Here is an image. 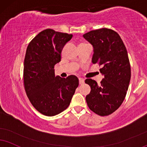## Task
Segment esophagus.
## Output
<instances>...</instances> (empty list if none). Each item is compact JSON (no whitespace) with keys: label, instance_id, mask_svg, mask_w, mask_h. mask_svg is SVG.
Masks as SVG:
<instances>
[{"label":"esophagus","instance_id":"obj_1","mask_svg":"<svg viewBox=\"0 0 147 147\" xmlns=\"http://www.w3.org/2000/svg\"><path fill=\"white\" fill-rule=\"evenodd\" d=\"M84 82V80L83 79V78H79V83H80V84H82Z\"/></svg>","mask_w":147,"mask_h":147}]
</instances>
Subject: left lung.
I'll list each match as a JSON object with an SVG mask.
<instances>
[{
	"label": "left lung",
	"instance_id": "left-lung-1",
	"mask_svg": "<svg viewBox=\"0 0 147 147\" xmlns=\"http://www.w3.org/2000/svg\"><path fill=\"white\" fill-rule=\"evenodd\" d=\"M83 37L93 46L92 63L102 66L99 71L104 76L99 85L94 80H85L91 89L86 103L97 115H111L122 104L131 79L126 48L119 34L109 28L91 30Z\"/></svg>",
	"mask_w": 147,
	"mask_h": 147
}]
</instances>
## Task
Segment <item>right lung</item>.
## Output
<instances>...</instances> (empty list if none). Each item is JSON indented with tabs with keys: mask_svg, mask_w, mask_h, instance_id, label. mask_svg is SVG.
<instances>
[{
	"mask_svg": "<svg viewBox=\"0 0 147 147\" xmlns=\"http://www.w3.org/2000/svg\"><path fill=\"white\" fill-rule=\"evenodd\" d=\"M72 37L48 28L27 47L24 62L25 91L34 108L43 115L52 117L67 109L78 86L76 76H55L54 69L61 61L63 47Z\"/></svg>",
	"mask_w": 147,
	"mask_h": 147,
	"instance_id": "obj_1",
	"label": "right lung"
}]
</instances>
